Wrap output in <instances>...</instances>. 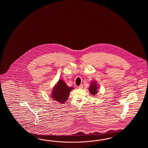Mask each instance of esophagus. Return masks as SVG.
I'll list each match as a JSON object with an SVG mask.
<instances>
[{
    "mask_svg": "<svg viewBox=\"0 0 148 148\" xmlns=\"http://www.w3.org/2000/svg\"><path fill=\"white\" fill-rule=\"evenodd\" d=\"M79 89H82L83 88V85H80L79 86H78Z\"/></svg>",
    "mask_w": 148,
    "mask_h": 148,
    "instance_id": "34e87169",
    "label": "esophagus"
}]
</instances>
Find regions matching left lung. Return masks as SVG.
<instances>
[{"label": "left lung", "instance_id": "1", "mask_svg": "<svg viewBox=\"0 0 148 148\" xmlns=\"http://www.w3.org/2000/svg\"><path fill=\"white\" fill-rule=\"evenodd\" d=\"M98 86L96 82H92L90 87L89 88V92L92 95H95L97 93Z\"/></svg>", "mask_w": 148, "mask_h": 148}]
</instances>
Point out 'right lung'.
<instances>
[{
  "label": "right lung",
  "instance_id": "obj_1",
  "mask_svg": "<svg viewBox=\"0 0 148 148\" xmlns=\"http://www.w3.org/2000/svg\"><path fill=\"white\" fill-rule=\"evenodd\" d=\"M73 87H69L62 79L59 80L54 86L51 95L54 100L61 103H64L68 99L70 92Z\"/></svg>",
  "mask_w": 148,
  "mask_h": 148
}]
</instances>
